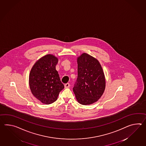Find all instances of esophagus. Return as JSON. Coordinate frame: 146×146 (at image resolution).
I'll list each match as a JSON object with an SVG mask.
<instances>
[{
  "label": "esophagus",
  "mask_w": 146,
  "mask_h": 146,
  "mask_svg": "<svg viewBox=\"0 0 146 146\" xmlns=\"http://www.w3.org/2000/svg\"><path fill=\"white\" fill-rule=\"evenodd\" d=\"M70 86V85L69 83H66V84H65L64 85V87H65V88H69Z\"/></svg>",
  "instance_id": "obj_1"
}]
</instances>
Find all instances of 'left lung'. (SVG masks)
<instances>
[{
    "instance_id": "8db88e82",
    "label": "left lung",
    "mask_w": 146,
    "mask_h": 146,
    "mask_svg": "<svg viewBox=\"0 0 146 146\" xmlns=\"http://www.w3.org/2000/svg\"><path fill=\"white\" fill-rule=\"evenodd\" d=\"M78 78L73 88L80 104L88 105L96 102L104 93L106 81L100 63L83 53L77 58Z\"/></svg>"
}]
</instances>
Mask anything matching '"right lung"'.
<instances>
[{"mask_svg":"<svg viewBox=\"0 0 146 146\" xmlns=\"http://www.w3.org/2000/svg\"><path fill=\"white\" fill-rule=\"evenodd\" d=\"M58 61L54 55L46 54L36 61L30 72L31 92L43 104L48 105L55 102L64 88L55 68Z\"/></svg>","mask_w":146,"mask_h":146,"instance_id":"right-lung-1","label":"right lung"}]
</instances>
